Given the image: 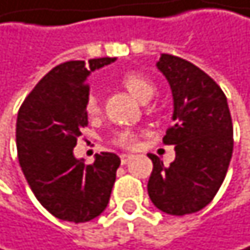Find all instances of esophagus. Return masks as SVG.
<instances>
[{"instance_id": "obj_1", "label": "esophagus", "mask_w": 250, "mask_h": 250, "mask_svg": "<svg viewBox=\"0 0 250 250\" xmlns=\"http://www.w3.org/2000/svg\"><path fill=\"white\" fill-rule=\"evenodd\" d=\"M132 158H133V155H130V154H123L121 155V165H127Z\"/></svg>"}]
</instances>
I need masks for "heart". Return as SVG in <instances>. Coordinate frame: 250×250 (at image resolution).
I'll list each match as a JSON object with an SVG mask.
<instances>
[{
    "instance_id": "obj_1",
    "label": "heart",
    "mask_w": 250,
    "mask_h": 250,
    "mask_svg": "<svg viewBox=\"0 0 250 250\" xmlns=\"http://www.w3.org/2000/svg\"><path fill=\"white\" fill-rule=\"evenodd\" d=\"M121 84L127 88V90L130 92V95H133L141 102H146L155 92L154 83L149 78H146V77H144L141 74H135V72L124 74L123 78H121ZM85 111H87L88 115L99 114L101 108H99V102H98L96 96L90 95L87 98ZM115 141L123 148H135L136 144H138V136L130 130H124L117 136Z\"/></svg>"
}]
</instances>
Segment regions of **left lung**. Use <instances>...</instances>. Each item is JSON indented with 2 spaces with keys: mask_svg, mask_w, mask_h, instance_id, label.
<instances>
[{
  "mask_svg": "<svg viewBox=\"0 0 250 250\" xmlns=\"http://www.w3.org/2000/svg\"><path fill=\"white\" fill-rule=\"evenodd\" d=\"M172 90L173 126L163 142L175 145L169 167L157 155L148 181L149 199L169 215L202 210L222 185L233 155V121L221 87L200 68L172 55L155 63Z\"/></svg>",
  "mask_w": 250,
  "mask_h": 250,
  "instance_id": "obj_1",
  "label": "left lung"
}]
</instances>
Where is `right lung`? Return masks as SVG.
Instances as JSON below:
<instances>
[{
	"label": "right lung",
	"instance_id": "1",
	"mask_svg": "<svg viewBox=\"0 0 250 250\" xmlns=\"http://www.w3.org/2000/svg\"><path fill=\"white\" fill-rule=\"evenodd\" d=\"M115 58L71 61L45 74L22 104L16 123L17 157L38 202L53 216L87 222L108 206L120 157L95 155L84 165L74 155L81 129L87 126V77Z\"/></svg>",
	"mask_w": 250,
	"mask_h": 250
}]
</instances>
